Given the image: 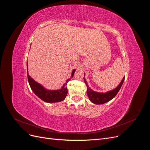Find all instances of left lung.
<instances>
[{"mask_svg":"<svg viewBox=\"0 0 150 150\" xmlns=\"http://www.w3.org/2000/svg\"><path fill=\"white\" fill-rule=\"evenodd\" d=\"M124 79H125V77L123 78L120 83L119 84L118 87L117 88H115V89L110 91L109 92H107L106 93H97V92H94L92 89H91L87 85L86 79L83 77L84 82H85V83L86 84V86L87 87V94L88 97H89L90 101L92 103H93L94 104H96V105L104 104V103L112 100L113 98L116 96L118 92L120 89L122 84L124 83Z\"/></svg>","mask_w":150,"mask_h":150,"instance_id":"obj_1","label":"left lung"}]
</instances>
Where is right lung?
<instances>
[{"label": "right lung", "instance_id": "right-lung-1", "mask_svg": "<svg viewBox=\"0 0 150 150\" xmlns=\"http://www.w3.org/2000/svg\"><path fill=\"white\" fill-rule=\"evenodd\" d=\"M75 71V70H73L71 77L74 76ZM27 76L30 86L31 87L32 90L38 98H40L44 101L47 103H56L64 100L66 98L68 93L67 87L66 86L67 85V83L70 79H68L67 80L66 83L64 84V86L61 89L57 91H49L44 89L39 83L33 80L28 74H27Z\"/></svg>", "mask_w": 150, "mask_h": 150}]
</instances>
